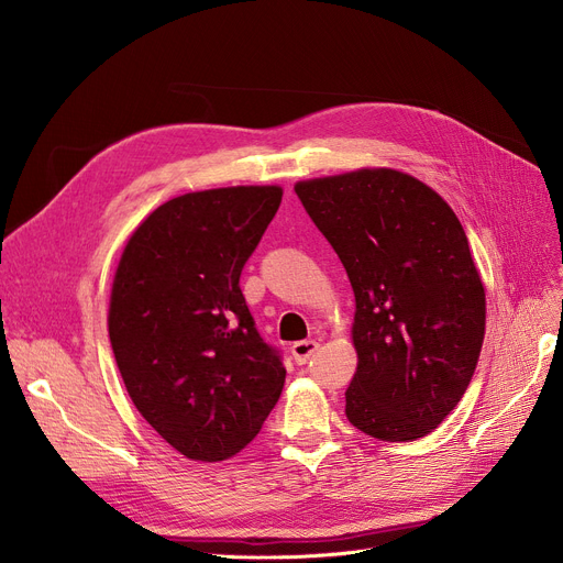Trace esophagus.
<instances>
[{
    "mask_svg": "<svg viewBox=\"0 0 563 563\" xmlns=\"http://www.w3.org/2000/svg\"><path fill=\"white\" fill-rule=\"evenodd\" d=\"M317 349H319V342H314V340H299V342L291 344V356H294V361H297L299 365H306L314 356Z\"/></svg>",
    "mask_w": 563,
    "mask_h": 563,
    "instance_id": "34e87169",
    "label": "esophagus"
}]
</instances>
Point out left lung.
Listing matches in <instances>:
<instances>
[{"label": "left lung", "instance_id": "obj_1", "mask_svg": "<svg viewBox=\"0 0 563 563\" xmlns=\"http://www.w3.org/2000/svg\"><path fill=\"white\" fill-rule=\"evenodd\" d=\"M356 297L358 369L346 418L367 435L431 433L467 390L486 329V294L452 207L393 168L294 187Z\"/></svg>", "mask_w": 563, "mask_h": 563}]
</instances>
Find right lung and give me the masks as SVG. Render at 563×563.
Returning a JSON list of instances; mask_svg holds the SVG:
<instances>
[{
  "label": "right lung",
  "instance_id": "right-lung-1",
  "mask_svg": "<svg viewBox=\"0 0 563 563\" xmlns=\"http://www.w3.org/2000/svg\"><path fill=\"white\" fill-rule=\"evenodd\" d=\"M280 187L177 196L130 236L113 278L109 340L145 422L194 461L242 452L276 406L285 367L240 287Z\"/></svg>",
  "mask_w": 563,
  "mask_h": 563
}]
</instances>
